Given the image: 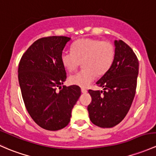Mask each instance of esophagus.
Segmentation results:
<instances>
[{"instance_id": "esophagus-1", "label": "esophagus", "mask_w": 156, "mask_h": 156, "mask_svg": "<svg viewBox=\"0 0 156 156\" xmlns=\"http://www.w3.org/2000/svg\"><path fill=\"white\" fill-rule=\"evenodd\" d=\"M81 92H82L83 93H86L87 92V90L85 88H81Z\"/></svg>"}]
</instances>
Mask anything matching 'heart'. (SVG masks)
<instances>
[{
    "mask_svg": "<svg viewBox=\"0 0 156 156\" xmlns=\"http://www.w3.org/2000/svg\"><path fill=\"white\" fill-rule=\"evenodd\" d=\"M115 48L108 42L82 38L72 45V51H63L60 60L64 68L73 72L82 61L83 69L69 77L70 83L87 87L98 75L105 74L114 63Z\"/></svg>",
    "mask_w": 156,
    "mask_h": 156,
    "instance_id": "obj_1",
    "label": "heart"
}]
</instances>
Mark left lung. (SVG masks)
<instances>
[{"instance_id": "obj_1", "label": "left lung", "mask_w": 156, "mask_h": 156, "mask_svg": "<svg viewBox=\"0 0 156 156\" xmlns=\"http://www.w3.org/2000/svg\"><path fill=\"white\" fill-rule=\"evenodd\" d=\"M115 57L110 69L96 84L103 91L89 90L92 97L87 110L91 122L101 128L119 124L129 112L137 87L138 59L122 40H115Z\"/></svg>"}]
</instances>
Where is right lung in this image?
<instances>
[{
	"label": "right lung",
	"mask_w": 156,
	"mask_h": 156,
	"mask_svg": "<svg viewBox=\"0 0 156 156\" xmlns=\"http://www.w3.org/2000/svg\"><path fill=\"white\" fill-rule=\"evenodd\" d=\"M70 39L63 36L37 39L23 54L19 64V82L27 112L37 125L48 131L68 125L81 96L77 85L61 88L66 73L60 55ZM57 87L62 89L59 92Z\"/></svg>",
	"instance_id": "obj_1"
}]
</instances>
